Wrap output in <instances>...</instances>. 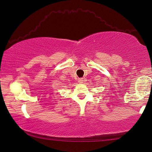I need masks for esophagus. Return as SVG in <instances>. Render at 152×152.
Segmentation results:
<instances>
[{
  "label": "esophagus",
  "instance_id": "esophagus-1",
  "mask_svg": "<svg viewBox=\"0 0 152 152\" xmlns=\"http://www.w3.org/2000/svg\"><path fill=\"white\" fill-rule=\"evenodd\" d=\"M83 78H79L78 79V82L79 83H83Z\"/></svg>",
  "mask_w": 152,
  "mask_h": 152
}]
</instances>
